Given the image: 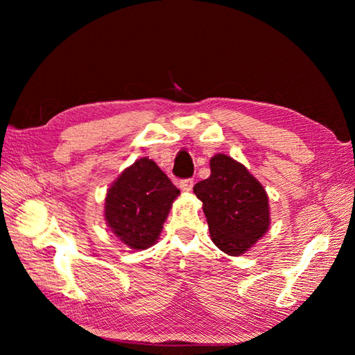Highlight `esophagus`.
<instances>
[{
	"instance_id": "esophagus-1",
	"label": "esophagus",
	"mask_w": 355,
	"mask_h": 355,
	"mask_svg": "<svg viewBox=\"0 0 355 355\" xmlns=\"http://www.w3.org/2000/svg\"><path fill=\"white\" fill-rule=\"evenodd\" d=\"M178 184H180V189L184 191V192H188V191L192 189V186H194V180L186 178V180H182V182H180Z\"/></svg>"
}]
</instances>
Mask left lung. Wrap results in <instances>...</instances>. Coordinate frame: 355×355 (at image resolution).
<instances>
[{
    "label": "left lung",
    "instance_id": "obj_1",
    "mask_svg": "<svg viewBox=\"0 0 355 355\" xmlns=\"http://www.w3.org/2000/svg\"><path fill=\"white\" fill-rule=\"evenodd\" d=\"M209 169L211 175L194 186L203 203L209 236L225 254L243 255L271 224L268 194L261 183L230 156L214 155Z\"/></svg>",
    "mask_w": 355,
    "mask_h": 355
}]
</instances>
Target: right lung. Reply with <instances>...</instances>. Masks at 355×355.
Masks as SVG:
<instances>
[{
	"label": "right lung",
	"instance_id": "obj_1",
	"mask_svg": "<svg viewBox=\"0 0 355 355\" xmlns=\"http://www.w3.org/2000/svg\"><path fill=\"white\" fill-rule=\"evenodd\" d=\"M178 194L180 189L155 161L137 159L106 192V225L130 249H147L158 241Z\"/></svg>",
	"mask_w": 355,
	"mask_h": 355
}]
</instances>
